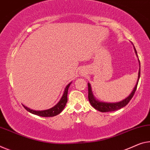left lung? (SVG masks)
<instances>
[{"label":"left lung","mask_w":150,"mask_h":150,"mask_svg":"<svg viewBox=\"0 0 150 150\" xmlns=\"http://www.w3.org/2000/svg\"><path fill=\"white\" fill-rule=\"evenodd\" d=\"M135 50V52L137 56V51L135 50V48L134 47ZM139 65H140V62H139ZM140 77V66H139V72H138V78H137V81L136 83V85L134 87V88L133 89V91L131 92V93L126 98L124 99V100L120 101V102L118 103H104V102H101V101L98 100L97 99H96L95 97H94L93 92H92V89H91V86L90 83H88V100L89 102L91 103V105L93 106V107L94 108V109L99 110L100 112H110V111H115V110H117L118 109H120L121 108H123L124 107L128 104L129 102L131 100V99L132 98V97L134 95L135 92L137 89V84L138 82H139V79Z\"/></svg>","instance_id":"obj_1"}]
</instances>
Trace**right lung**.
Listing matches in <instances>:
<instances>
[{"label": "right lung", "instance_id": "1", "mask_svg": "<svg viewBox=\"0 0 150 150\" xmlns=\"http://www.w3.org/2000/svg\"><path fill=\"white\" fill-rule=\"evenodd\" d=\"M71 83H69V84L66 86L65 90H64V93L62 95V98L58 103L53 107L52 108L47 110H34L32 109H30L29 108H27L25 106L23 105L24 107V108L26 109L27 111H29V112H31L32 114L38 115V116L40 117H54L56 116V115H58L60 113V112L63 110V109L65 107V106L66 105V103L68 101V88L70 85L71 84Z\"/></svg>", "mask_w": 150, "mask_h": 150}]
</instances>
